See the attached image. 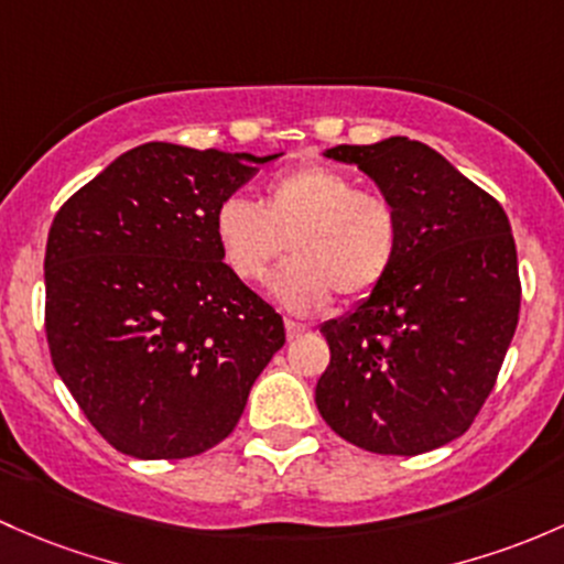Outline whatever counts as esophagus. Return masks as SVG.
<instances>
[{
	"instance_id": "esophagus-1",
	"label": "esophagus",
	"mask_w": 564,
	"mask_h": 564,
	"mask_svg": "<svg viewBox=\"0 0 564 564\" xmlns=\"http://www.w3.org/2000/svg\"><path fill=\"white\" fill-rule=\"evenodd\" d=\"M284 330H288V339L293 341V339H299V336H304V334H310V325L306 323H299V321H284Z\"/></svg>"
}]
</instances>
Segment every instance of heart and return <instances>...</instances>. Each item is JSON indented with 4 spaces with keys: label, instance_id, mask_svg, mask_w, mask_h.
Masks as SVG:
<instances>
[{
    "label": "heart",
    "instance_id": "obj_1",
    "mask_svg": "<svg viewBox=\"0 0 564 564\" xmlns=\"http://www.w3.org/2000/svg\"><path fill=\"white\" fill-rule=\"evenodd\" d=\"M214 236L241 282H263L290 249L295 260L274 276L271 293L310 315L325 310L334 293L345 301L375 293L393 269L402 223L391 197L310 162L276 173L265 203L225 197L214 212Z\"/></svg>",
    "mask_w": 564,
    "mask_h": 564
}]
</instances>
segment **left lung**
I'll list each match as a JSON object with an SVG mask.
<instances>
[{
  "mask_svg": "<svg viewBox=\"0 0 564 564\" xmlns=\"http://www.w3.org/2000/svg\"><path fill=\"white\" fill-rule=\"evenodd\" d=\"M391 197L402 241L391 274L323 323V421L371 454L417 456L462 437L495 388L521 306L508 214L443 154L410 138L334 147Z\"/></svg>",
  "mask_w": 564,
  "mask_h": 564,
  "instance_id": "8db88e82",
  "label": "left lung"
}]
</instances>
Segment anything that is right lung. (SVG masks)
Masks as SVG:
<instances>
[{
    "label": "right lung",
    "mask_w": 564,
    "mask_h": 564,
    "mask_svg": "<svg viewBox=\"0 0 564 564\" xmlns=\"http://www.w3.org/2000/svg\"><path fill=\"white\" fill-rule=\"evenodd\" d=\"M280 154L143 143L56 212L45 336L91 426L135 458L223 443L284 345L274 306L223 263L214 212Z\"/></svg>",
    "instance_id": "1"
}]
</instances>
